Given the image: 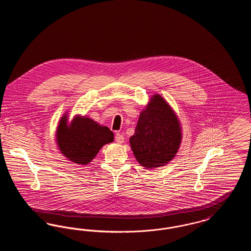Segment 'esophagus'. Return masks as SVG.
<instances>
[{"instance_id":"34e87169","label":"esophagus","mask_w":251,"mask_h":251,"mask_svg":"<svg viewBox=\"0 0 251 251\" xmlns=\"http://www.w3.org/2000/svg\"><path fill=\"white\" fill-rule=\"evenodd\" d=\"M116 142L119 144L123 143L124 142V135L121 134L120 132H118L116 134Z\"/></svg>"}]
</instances>
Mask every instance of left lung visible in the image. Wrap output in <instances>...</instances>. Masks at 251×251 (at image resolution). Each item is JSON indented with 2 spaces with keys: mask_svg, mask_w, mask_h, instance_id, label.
<instances>
[{
  "mask_svg": "<svg viewBox=\"0 0 251 251\" xmlns=\"http://www.w3.org/2000/svg\"><path fill=\"white\" fill-rule=\"evenodd\" d=\"M180 139L176 115L161 96H153L130 138L136 160L147 168L165 166L177 153Z\"/></svg>",
  "mask_w": 251,
  "mask_h": 251,
  "instance_id": "left-lung-1",
  "label": "left lung"
}]
</instances>
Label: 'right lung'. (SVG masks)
Wrapping results in <instances>:
<instances>
[{"label": "right lung", "instance_id": "1", "mask_svg": "<svg viewBox=\"0 0 251 251\" xmlns=\"http://www.w3.org/2000/svg\"><path fill=\"white\" fill-rule=\"evenodd\" d=\"M56 135L62 153L80 165L91 162L102 146L114 141V133L109 128L88 118H75L68 126L66 117H63Z\"/></svg>", "mask_w": 251, "mask_h": 251}]
</instances>
